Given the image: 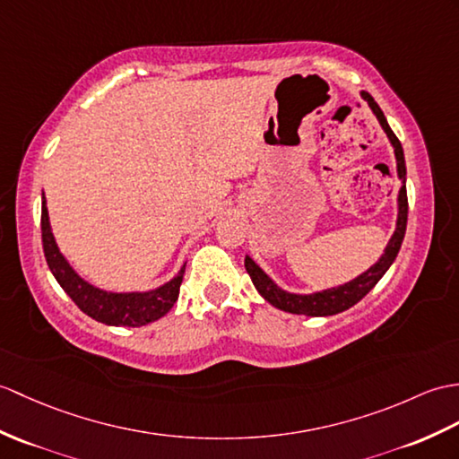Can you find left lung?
<instances>
[{
  "label": "left lung",
  "instance_id": "8db88e82",
  "mask_svg": "<svg viewBox=\"0 0 459 459\" xmlns=\"http://www.w3.org/2000/svg\"><path fill=\"white\" fill-rule=\"evenodd\" d=\"M361 98L368 101L371 111L376 113L377 121L381 123L383 131L387 133L389 141L395 148V158H397V172L399 178L404 181L407 178V168H404V154H403V146L399 143V138L395 133L391 131V126L387 125L385 115L379 109V105L376 100L371 98L368 91H361ZM407 212H409V201H407V187H401L399 191V219H397V229L393 232V237L387 244L385 254L381 255L379 262L376 265H371L368 272L358 275L356 280H351L340 287H333V290H326L321 293H313V295H295V293H287L280 290L268 275H265L258 265L252 262V258L244 260V265H247V272L250 275V280L254 283L255 290L260 291L265 301L272 303L273 307L281 308V311L293 313V315H307V316H328V315H336L342 313L346 308L354 307L358 301L364 299V297L374 290L376 283L383 278V273L389 270V265L395 262L397 254L401 250V244L404 238V230H407Z\"/></svg>",
  "mask_w": 459,
  "mask_h": 459
}]
</instances>
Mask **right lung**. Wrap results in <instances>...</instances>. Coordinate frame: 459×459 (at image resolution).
Here are the masks:
<instances>
[{"mask_svg": "<svg viewBox=\"0 0 459 459\" xmlns=\"http://www.w3.org/2000/svg\"><path fill=\"white\" fill-rule=\"evenodd\" d=\"M40 232L42 250H45V258L52 275H55L62 290L70 295V299L98 323L111 326H143L162 318L178 301L186 265L172 281L146 293H108L83 281L70 268V264L56 247L55 237H52L45 195H42Z\"/></svg>", "mask_w": 459, "mask_h": 459, "instance_id": "right-lung-1", "label": "right lung"}]
</instances>
